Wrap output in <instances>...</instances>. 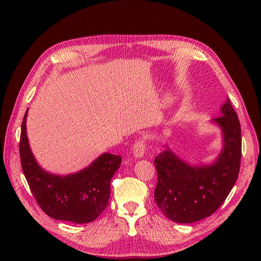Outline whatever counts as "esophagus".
Segmentation results:
<instances>
[{"instance_id":"obj_1","label":"esophagus","mask_w":261,"mask_h":261,"mask_svg":"<svg viewBox=\"0 0 261 261\" xmlns=\"http://www.w3.org/2000/svg\"><path fill=\"white\" fill-rule=\"evenodd\" d=\"M145 148H146V143L144 139H138L135 141V144L133 146V152L137 158L144 156L145 153Z\"/></svg>"}]
</instances>
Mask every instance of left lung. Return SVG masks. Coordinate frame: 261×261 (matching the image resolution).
Segmentation results:
<instances>
[{"label":"left lung","instance_id":"8db88e82","mask_svg":"<svg viewBox=\"0 0 261 261\" xmlns=\"http://www.w3.org/2000/svg\"><path fill=\"white\" fill-rule=\"evenodd\" d=\"M213 118L223 130L224 148L216 163L193 167L170 148L154 158L158 181L154 200L165 217L177 223H193L213 215L238 179L241 158V124L230 99Z\"/></svg>","mask_w":261,"mask_h":261}]
</instances>
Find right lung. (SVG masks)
<instances>
[{"mask_svg":"<svg viewBox=\"0 0 261 261\" xmlns=\"http://www.w3.org/2000/svg\"><path fill=\"white\" fill-rule=\"evenodd\" d=\"M26 116L21 123L19 155L22 172L41 210L55 220L89 223L103 211L110 198L111 178L122 158L103 153L88 168L76 174L58 176L44 172L30 151L26 134Z\"/></svg>","mask_w":261,"mask_h":261,"instance_id":"obj_1","label":"right lung"}]
</instances>
